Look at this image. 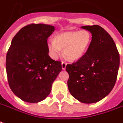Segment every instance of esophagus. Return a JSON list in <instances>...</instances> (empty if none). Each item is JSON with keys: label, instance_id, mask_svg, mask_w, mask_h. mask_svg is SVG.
Listing matches in <instances>:
<instances>
[{"label": "esophagus", "instance_id": "obj_1", "mask_svg": "<svg viewBox=\"0 0 123 123\" xmlns=\"http://www.w3.org/2000/svg\"><path fill=\"white\" fill-rule=\"evenodd\" d=\"M61 65H62V70H65L66 66V63L65 62L62 61Z\"/></svg>", "mask_w": 123, "mask_h": 123}]
</instances>
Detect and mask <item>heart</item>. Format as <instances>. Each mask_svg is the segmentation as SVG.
<instances>
[{"instance_id":"obj_1","label":"heart","mask_w":123,"mask_h":123,"mask_svg":"<svg viewBox=\"0 0 123 123\" xmlns=\"http://www.w3.org/2000/svg\"><path fill=\"white\" fill-rule=\"evenodd\" d=\"M92 41V35L88 30L69 31L57 35L54 41L48 43L51 57L57 59L64 49V55L70 61H77L88 50Z\"/></svg>"}]
</instances>
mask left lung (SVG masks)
Here are the masks:
<instances>
[{
    "label": "left lung",
    "mask_w": 123,
    "mask_h": 123,
    "mask_svg": "<svg viewBox=\"0 0 123 123\" xmlns=\"http://www.w3.org/2000/svg\"><path fill=\"white\" fill-rule=\"evenodd\" d=\"M92 35L86 53L75 62L67 64L68 87L71 95L81 103H94L108 95L116 84L119 53L114 40L99 25L81 27Z\"/></svg>",
    "instance_id": "left-lung-1"
}]
</instances>
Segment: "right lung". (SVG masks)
Wrapping results in <instances>:
<instances>
[{"label": "right lung", "mask_w": 123, "mask_h": 123, "mask_svg": "<svg viewBox=\"0 0 123 123\" xmlns=\"http://www.w3.org/2000/svg\"><path fill=\"white\" fill-rule=\"evenodd\" d=\"M54 30L53 26L30 24L12 39L6 61L7 81L14 94L25 102L46 99L62 70L61 62L48 55V38Z\"/></svg>", "instance_id": "obj_1"}]
</instances>
